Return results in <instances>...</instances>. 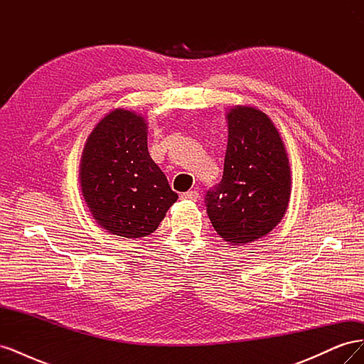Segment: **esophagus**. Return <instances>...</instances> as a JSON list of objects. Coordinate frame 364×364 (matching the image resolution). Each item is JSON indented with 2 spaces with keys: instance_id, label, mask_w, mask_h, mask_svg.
I'll list each match as a JSON object with an SVG mask.
<instances>
[{
  "instance_id": "1",
  "label": "esophagus",
  "mask_w": 364,
  "mask_h": 364,
  "mask_svg": "<svg viewBox=\"0 0 364 364\" xmlns=\"http://www.w3.org/2000/svg\"><path fill=\"white\" fill-rule=\"evenodd\" d=\"M182 199L185 200H191V202H196L197 199H199V193H197L196 190H191V191H186L182 194Z\"/></svg>"
}]
</instances>
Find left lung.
<instances>
[{"label": "left lung", "mask_w": 364, "mask_h": 364, "mask_svg": "<svg viewBox=\"0 0 364 364\" xmlns=\"http://www.w3.org/2000/svg\"><path fill=\"white\" fill-rule=\"evenodd\" d=\"M223 178L206 193L217 234L234 246L274 229L287 211L291 176L284 142L272 119L252 106L229 109Z\"/></svg>", "instance_id": "left-lung-1"}]
</instances>
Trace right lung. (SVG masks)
Instances as JSON below:
<instances>
[{
  "label": "right lung",
  "mask_w": 364,
  "mask_h": 364,
  "mask_svg": "<svg viewBox=\"0 0 364 364\" xmlns=\"http://www.w3.org/2000/svg\"><path fill=\"white\" fill-rule=\"evenodd\" d=\"M86 206L107 232L147 237L178 200L147 149V123L141 115L115 109L87 136L80 162Z\"/></svg>",
  "instance_id": "1"
}]
</instances>
